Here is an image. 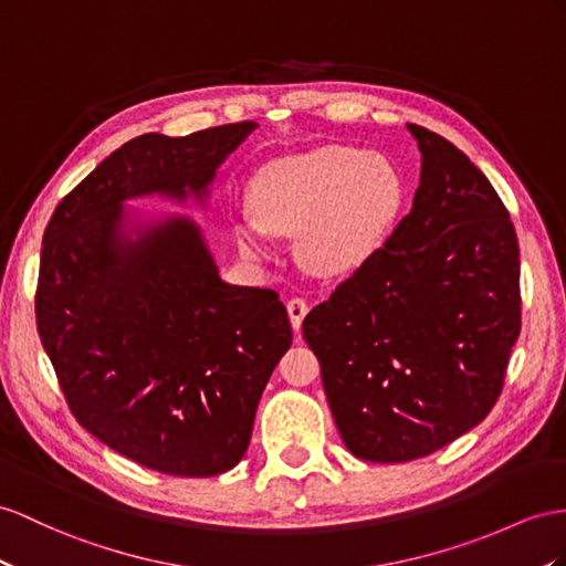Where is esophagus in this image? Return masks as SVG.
I'll list each match as a JSON object with an SVG mask.
<instances>
[{
  "mask_svg": "<svg viewBox=\"0 0 566 566\" xmlns=\"http://www.w3.org/2000/svg\"><path fill=\"white\" fill-rule=\"evenodd\" d=\"M286 311H289V321H292V327L298 332L303 325V317L308 313V303L303 298H292L286 303Z\"/></svg>",
  "mask_w": 566,
  "mask_h": 566,
  "instance_id": "34e87169",
  "label": "esophagus"
}]
</instances>
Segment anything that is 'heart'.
Returning <instances> with one entry per match:
<instances>
[{
	"label": "heart",
	"instance_id": "b5f03b06",
	"mask_svg": "<svg viewBox=\"0 0 566 566\" xmlns=\"http://www.w3.org/2000/svg\"><path fill=\"white\" fill-rule=\"evenodd\" d=\"M401 202V177L389 159L321 145L258 169L253 217L239 220L237 241L249 255H268L265 227L301 234V258L311 270L354 272L382 249Z\"/></svg>",
	"mask_w": 566,
	"mask_h": 566
}]
</instances>
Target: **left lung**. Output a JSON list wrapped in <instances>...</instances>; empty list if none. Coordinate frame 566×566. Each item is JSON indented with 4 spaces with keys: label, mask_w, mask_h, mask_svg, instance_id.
I'll list each match as a JSON object with an SVG mask.
<instances>
[{
    "label": "left lung",
    "mask_w": 566,
    "mask_h": 566,
    "mask_svg": "<svg viewBox=\"0 0 566 566\" xmlns=\"http://www.w3.org/2000/svg\"><path fill=\"white\" fill-rule=\"evenodd\" d=\"M409 132L421 150L411 212L303 321L346 449L378 463L428 457L481 423L521 329L504 202L447 138Z\"/></svg>",
    "instance_id": "left-lung-1"
}]
</instances>
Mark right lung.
Returning a JSON list of instances; mask_svg holds the SVG:
<instances>
[{"mask_svg": "<svg viewBox=\"0 0 566 566\" xmlns=\"http://www.w3.org/2000/svg\"><path fill=\"white\" fill-rule=\"evenodd\" d=\"M255 128L124 143L56 206L42 239L38 332L69 409L99 442L159 473L237 467L292 325L277 292L220 277L193 220H140L124 206L206 202L217 167Z\"/></svg>", "mask_w": 566, "mask_h": 566, "instance_id": "obj_1", "label": "right lung"}]
</instances>
